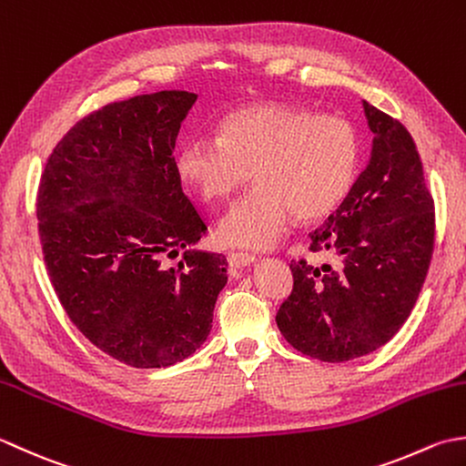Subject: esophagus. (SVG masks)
<instances>
[{"instance_id":"obj_1","label":"esophagus","mask_w":466,"mask_h":466,"mask_svg":"<svg viewBox=\"0 0 466 466\" xmlns=\"http://www.w3.org/2000/svg\"><path fill=\"white\" fill-rule=\"evenodd\" d=\"M227 261H229L231 269H243V268H249V265L255 263V258L249 253H239V251H231L227 255Z\"/></svg>"}]
</instances>
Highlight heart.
Returning a JSON list of instances; mask_svg holds the SVG:
<instances>
[{
    "instance_id": "heart-1",
    "label": "heart",
    "mask_w": 466,
    "mask_h": 466,
    "mask_svg": "<svg viewBox=\"0 0 466 466\" xmlns=\"http://www.w3.org/2000/svg\"><path fill=\"white\" fill-rule=\"evenodd\" d=\"M358 137L339 116L258 104L229 114L219 137H193L178 150L177 170L207 203L223 201L249 183L217 223L225 247L269 249L291 215L316 221L336 211L354 185Z\"/></svg>"
}]
</instances>
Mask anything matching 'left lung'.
<instances>
[{
	"mask_svg": "<svg viewBox=\"0 0 466 466\" xmlns=\"http://www.w3.org/2000/svg\"><path fill=\"white\" fill-rule=\"evenodd\" d=\"M372 153L344 201L313 231L311 251L338 265L293 261V289L275 316L298 352L346 362L384 346L410 316L434 247V203L414 140L366 100Z\"/></svg>",
	"mask_w": 466,
	"mask_h": 466,
	"instance_id": "1",
	"label": "left lung"
}]
</instances>
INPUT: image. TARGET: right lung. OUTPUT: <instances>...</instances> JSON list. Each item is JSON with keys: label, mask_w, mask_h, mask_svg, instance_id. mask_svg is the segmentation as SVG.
<instances>
[{"label": "right lung", "mask_w": 466, "mask_h": 466, "mask_svg": "<svg viewBox=\"0 0 466 466\" xmlns=\"http://www.w3.org/2000/svg\"><path fill=\"white\" fill-rule=\"evenodd\" d=\"M197 94L163 90L112 102L66 132L37 191V229L68 318L104 354L167 368L201 348L227 283L173 157ZM185 248L178 268L164 258Z\"/></svg>", "instance_id": "obj_1"}]
</instances>
